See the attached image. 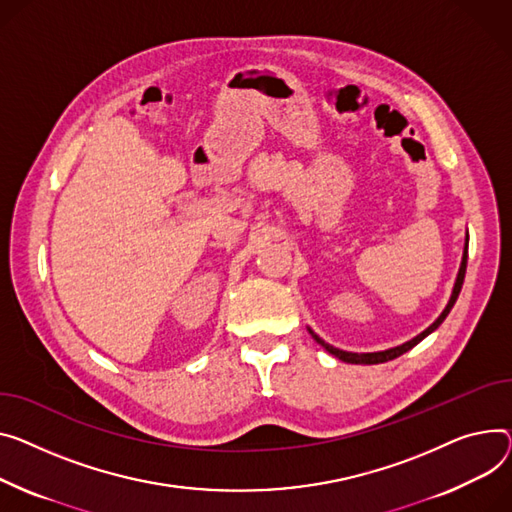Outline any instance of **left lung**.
<instances>
[{
	"instance_id": "8db88e82",
	"label": "left lung",
	"mask_w": 512,
	"mask_h": 512,
	"mask_svg": "<svg viewBox=\"0 0 512 512\" xmlns=\"http://www.w3.org/2000/svg\"><path fill=\"white\" fill-rule=\"evenodd\" d=\"M467 245H469V234L465 236V249H463L461 267H459V274H457V280H455V286H453V294H451V298H449V302H447V306H445V311H442V313L438 315V319H436L428 329H424L420 335L412 337L410 342H405V344L395 346V348H389V350H383V352H366V354H356V352H344V350H339V348H333L331 344H325L323 339H321L313 329H309V331H311V335L315 337V342H317V344H321V346H323L329 354H333L335 358L344 360V362H350V364H381V362H389V360H393V358H397V356L405 354L407 350H412L414 346H418V344L422 342V339H424L426 335H430L434 329H438V327H440V323L447 319V315H449V313H451V309H453V304L457 302L459 292H461V286H463V280H465V269H467Z\"/></svg>"
}]
</instances>
